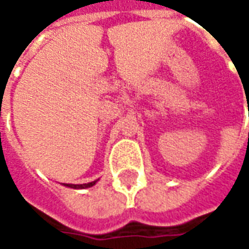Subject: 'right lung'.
I'll list each match as a JSON object with an SVG mask.
<instances>
[{
	"label": "right lung",
	"instance_id": "1",
	"mask_svg": "<svg viewBox=\"0 0 249 249\" xmlns=\"http://www.w3.org/2000/svg\"><path fill=\"white\" fill-rule=\"evenodd\" d=\"M94 184H96V181H92V183H88V184H66V187L74 188V189H82V188L93 187Z\"/></svg>",
	"mask_w": 249,
	"mask_h": 249
}]
</instances>
